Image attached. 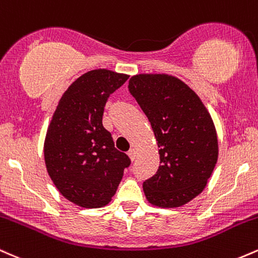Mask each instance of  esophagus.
I'll return each instance as SVG.
<instances>
[{
    "label": "esophagus",
    "instance_id": "34e87169",
    "mask_svg": "<svg viewBox=\"0 0 258 258\" xmlns=\"http://www.w3.org/2000/svg\"><path fill=\"white\" fill-rule=\"evenodd\" d=\"M127 154H128V158L131 159L132 161H133V160H135L136 158H137V150H136V149H130L128 153H127Z\"/></svg>",
    "mask_w": 258,
    "mask_h": 258
}]
</instances>
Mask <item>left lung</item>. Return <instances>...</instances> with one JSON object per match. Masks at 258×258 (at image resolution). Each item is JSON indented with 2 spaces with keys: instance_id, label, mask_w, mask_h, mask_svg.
Here are the masks:
<instances>
[{
  "instance_id": "left-lung-1",
  "label": "left lung",
  "mask_w": 258,
  "mask_h": 258,
  "mask_svg": "<svg viewBox=\"0 0 258 258\" xmlns=\"http://www.w3.org/2000/svg\"><path fill=\"white\" fill-rule=\"evenodd\" d=\"M128 90L152 125L160 166L143 183L148 203L161 209L188 204L205 189L218 159L211 115L185 82L167 74H138Z\"/></svg>"
}]
</instances>
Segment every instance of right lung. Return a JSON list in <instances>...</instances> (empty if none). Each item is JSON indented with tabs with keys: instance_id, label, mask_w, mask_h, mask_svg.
<instances>
[{
	"instance_id": "add662e5",
	"label": "right lung",
	"mask_w": 258,
	"mask_h": 258,
	"mask_svg": "<svg viewBox=\"0 0 258 258\" xmlns=\"http://www.w3.org/2000/svg\"><path fill=\"white\" fill-rule=\"evenodd\" d=\"M128 78L108 69L81 75L59 99L47 128L43 154L48 176L65 199L84 209L108 205L131 164L102 122L108 97Z\"/></svg>"
}]
</instances>
